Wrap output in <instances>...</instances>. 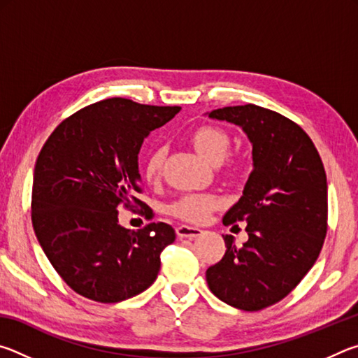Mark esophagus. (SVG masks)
Returning <instances> with one entry per match:
<instances>
[{"label": "esophagus", "instance_id": "esophagus-1", "mask_svg": "<svg viewBox=\"0 0 358 358\" xmlns=\"http://www.w3.org/2000/svg\"><path fill=\"white\" fill-rule=\"evenodd\" d=\"M201 234H202V229L194 227V226H187V224H181V226L177 227L178 238H196Z\"/></svg>", "mask_w": 358, "mask_h": 358}]
</instances>
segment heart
Returning <instances> with one entry per match:
<instances>
[{"mask_svg": "<svg viewBox=\"0 0 358 358\" xmlns=\"http://www.w3.org/2000/svg\"><path fill=\"white\" fill-rule=\"evenodd\" d=\"M191 142L197 153L211 164H221L229 153V137L224 131L211 126L196 129L191 134ZM164 161L162 148H155L145 164V177L155 180ZM221 205V199L213 194H186L171 205V213L189 222H203L208 220L211 211Z\"/></svg>", "mask_w": 358, "mask_h": 358, "instance_id": "b5f03b06", "label": "heart"}]
</instances>
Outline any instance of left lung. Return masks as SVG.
Wrapping results in <instances>:
<instances>
[{
  "label": "left lung",
  "mask_w": 358,
  "mask_h": 358,
  "mask_svg": "<svg viewBox=\"0 0 358 358\" xmlns=\"http://www.w3.org/2000/svg\"><path fill=\"white\" fill-rule=\"evenodd\" d=\"M252 145L243 196L222 217L246 222L241 248L226 235V254L207 270L211 292L227 305L259 311L292 292L319 257L327 234V175L305 131L282 115L246 104L216 108Z\"/></svg>",
  "instance_id": "left-lung-1"
}]
</instances>
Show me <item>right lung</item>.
<instances>
[{
  "label": "right lung",
  "instance_id": "right-lung-1",
  "mask_svg": "<svg viewBox=\"0 0 358 358\" xmlns=\"http://www.w3.org/2000/svg\"><path fill=\"white\" fill-rule=\"evenodd\" d=\"M178 112L177 106L104 99L66 118L42 147L33 177V229L57 273L82 296L118 303L157 278L175 230L166 222L126 229L118 207H145L136 197L142 192L138 151Z\"/></svg>",
  "mask_w": 358,
  "mask_h": 358
}]
</instances>
